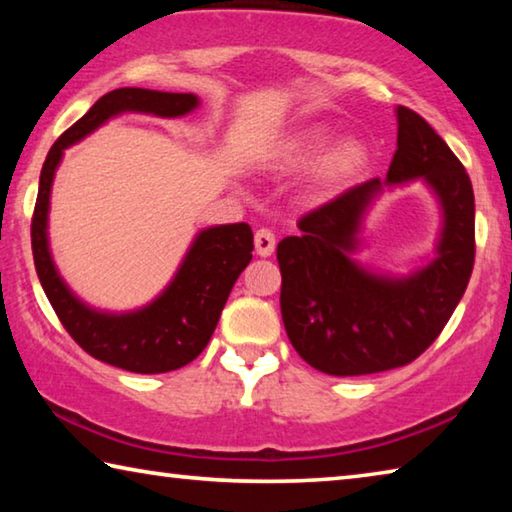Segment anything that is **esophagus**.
<instances>
[{
  "label": "esophagus",
  "mask_w": 512,
  "mask_h": 512,
  "mask_svg": "<svg viewBox=\"0 0 512 512\" xmlns=\"http://www.w3.org/2000/svg\"><path fill=\"white\" fill-rule=\"evenodd\" d=\"M255 250L259 257H271L275 253V235L268 228H259L255 232Z\"/></svg>",
  "instance_id": "esophagus-1"
}]
</instances>
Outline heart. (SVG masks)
I'll return each mask as SVG.
<instances>
[{
  "mask_svg": "<svg viewBox=\"0 0 512 512\" xmlns=\"http://www.w3.org/2000/svg\"><path fill=\"white\" fill-rule=\"evenodd\" d=\"M325 126H305L275 146L273 167L284 173H296L314 167L309 178L311 194L327 198L343 192L357 180L368 164L366 144L345 137L336 144Z\"/></svg>",
  "mask_w": 512,
  "mask_h": 512,
  "instance_id": "1",
  "label": "heart"
}]
</instances>
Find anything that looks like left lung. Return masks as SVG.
<instances>
[{
    "label": "left lung",
    "instance_id": "8db88e82",
    "mask_svg": "<svg viewBox=\"0 0 512 512\" xmlns=\"http://www.w3.org/2000/svg\"><path fill=\"white\" fill-rule=\"evenodd\" d=\"M397 151L386 180L372 178L302 216L277 244L280 307L289 341L311 368L357 377L400 368L436 341L470 282L474 192L452 149L413 110L397 106ZM420 179L437 198L434 255L406 274L361 265L360 232L384 191Z\"/></svg>",
    "mask_w": 512,
    "mask_h": 512
}]
</instances>
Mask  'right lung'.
I'll list each match as a JSON object with an SVG mask.
<instances>
[{
  "label": "right lung",
  "mask_w": 512,
  "mask_h": 512,
  "mask_svg": "<svg viewBox=\"0 0 512 512\" xmlns=\"http://www.w3.org/2000/svg\"><path fill=\"white\" fill-rule=\"evenodd\" d=\"M198 106L201 99L192 92L112 90L58 137L40 171L31 246L42 289L60 323L85 352L110 366L140 375L178 370L205 350L237 277L253 259V230L248 223L210 225L198 230L169 284L151 302L128 311L97 309L69 289L51 255V187L65 149L79 144L110 119L119 115L178 119Z\"/></svg>",
  "instance_id": "obj_1"
}]
</instances>
